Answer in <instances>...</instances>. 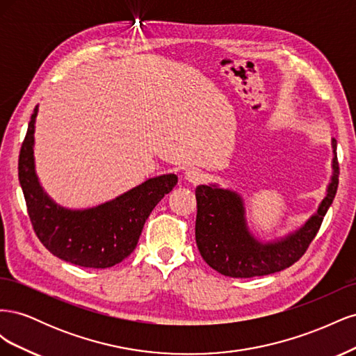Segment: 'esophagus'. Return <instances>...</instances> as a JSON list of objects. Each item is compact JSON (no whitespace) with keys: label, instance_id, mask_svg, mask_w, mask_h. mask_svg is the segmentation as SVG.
<instances>
[{"label":"esophagus","instance_id":"1","mask_svg":"<svg viewBox=\"0 0 356 356\" xmlns=\"http://www.w3.org/2000/svg\"><path fill=\"white\" fill-rule=\"evenodd\" d=\"M184 177L188 182H191V184H199V182L203 181L204 174H203V170H200L197 168H190V169L186 170Z\"/></svg>","mask_w":356,"mask_h":356}]
</instances>
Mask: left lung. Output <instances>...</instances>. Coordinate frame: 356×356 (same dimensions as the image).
I'll return each mask as SVG.
<instances>
[{
  "label": "left lung",
  "mask_w": 356,
  "mask_h": 356,
  "mask_svg": "<svg viewBox=\"0 0 356 356\" xmlns=\"http://www.w3.org/2000/svg\"><path fill=\"white\" fill-rule=\"evenodd\" d=\"M332 175L316 212L294 232L263 242L250 230L243 197L218 184L196 188V243L213 270L230 277H254L281 272L306 252L330 209L339 186L337 141L331 139Z\"/></svg>",
  "instance_id": "left-lung-1"
}]
</instances>
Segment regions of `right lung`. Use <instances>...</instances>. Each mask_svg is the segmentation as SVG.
Listing matches in <instances>:
<instances>
[{
    "label": "right lung",
    "mask_w": 356,
    "mask_h": 356,
    "mask_svg": "<svg viewBox=\"0 0 356 356\" xmlns=\"http://www.w3.org/2000/svg\"><path fill=\"white\" fill-rule=\"evenodd\" d=\"M38 105L31 115L19 154V182L40 242L63 261L90 268L122 263L136 248L156 204L177 186L178 177L149 178L113 200L88 209L63 208L41 187L35 172L34 134Z\"/></svg>",
    "instance_id": "add662e5"
}]
</instances>
